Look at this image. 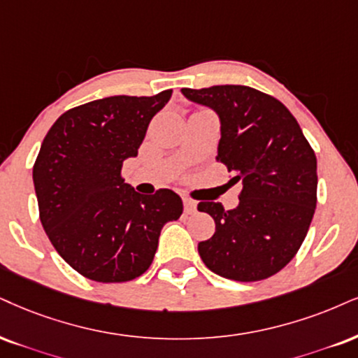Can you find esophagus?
Listing matches in <instances>:
<instances>
[{
  "mask_svg": "<svg viewBox=\"0 0 358 358\" xmlns=\"http://www.w3.org/2000/svg\"><path fill=\"white\" fill-rule=\"evenodd\" d=\"M182 202H184V210H186V214L196 213V209H197V202L196 201L189 199V197H184Z\"/></svg>",
  "mask_w": 358,
  "mask_h": 358,
  "instance_id": "obj_1",
  "label": "esophagus"
}]
</instances>
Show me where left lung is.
I'll return each instance as SVG.
<instances>
[{"label":"left lung","mask_w":358,"mask_h":358,"mask_svg":"<svg viewBox=\"0 0 358 358\" xmlns=\"http://www.w3.org/2000/svg\"><path fill=\"white\" fill-rule=\"evenodd\" d=\"M219 116L215 159L242 182L239 204L199 202L215 222L197 250L210 271L237 282L267 279L284 268L306 239L317 206L314 149L280 101L254 87L226 85L180 90Z\"/></svg>","instance_id":"8db88e82"}]
</instances>
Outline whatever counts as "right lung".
<instances>
[{
	"label": "right lung",
	"mask_w": 358,
	"mask_h": 358,
	"mask_svg": "<svg viewBox=\"0 0 358 358\" xmlns=\"http://www.w3.org/2000/svg\"><path fill=\"white\" fill-rule=\"evenodd\" d=\"M111 96L69 109L48 131L33 167L39 219L57 254L96 282H127L152 264L161 229L182 214L171 189L136 192L121 178L149 122L171 99Z\"/></svg>",
	"instance_id": "right-lung-1"
}]
</instances>
